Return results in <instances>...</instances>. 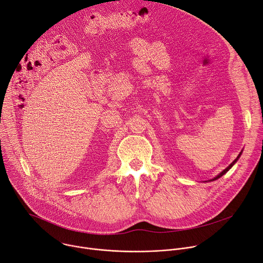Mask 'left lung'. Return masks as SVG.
I'll return each mask as SVG.
<instances>
[{"instance_id":"8db88e82","label":"left lung","mask_w":263,"mask_h":263,"mask_svg":"<svg viewBox=\"0 0 263 263\" xmlns=\"http://www.w3.org/2000/svg\"><path fill=\"white\" fill-rule=\"evenodd\" d=\"M240 155H241V153H240V154H239V156H238V157H237V158H236V159H235V160H234V161H233V162H232V163H231V164H230V165H229V166H228V167H227V168H226V170H224V171H223V172H221V173H220V174H219V175H218V176H217V177H215V178H214V179H212V180H211V181H214V180H217V179H218V178H220V177H222V176H223V175H224V174H227V173H228V171H229V170H230V168H231V167H232V166H233V165H234V164H235V163H236V162H237V160H238V158H239V157H240Z\"/></svg>"}]
</instances>
